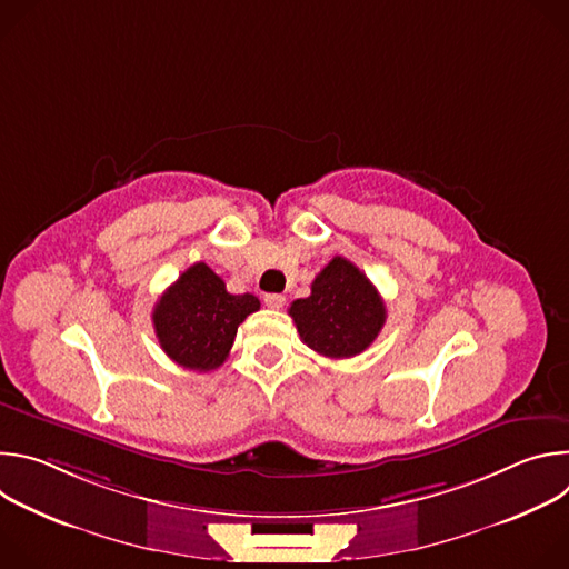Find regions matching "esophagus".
<instances>
[{
  "instance_id": "1",
  "label": "esophagus",
  "mask_w": 569,
  "mask_h": 569,
  "mask_svg": "<svg viewBox=\"0 0 569 569\" xmlns=\"http://www.w3.org/2000/svg\"><path fill=\"white\" fill-rule=\"evenodd\" d=\"M266 303H268L270 308L279 310V308L286 303V297H283V295H279V292H272V295H266Z\"/></svg>"
}]
</instances>
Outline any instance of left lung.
<instances>
[{"instance_id": "8db88e82", "label": "left lung", "mask_w": 569, "mask_h": 569, "mask_svg": "<svg viewBox=\"0 0 569 569\" xmlns=\"http://www.w3.org/2000/svg\"><path fill=\"white\" fill-rule=\"evenodd\" d=\"M303 345L323 358L362 353L385 327V301L376 286L345 257L323 268L306 299L290 303Z\"/></svg>"}]
</instances>
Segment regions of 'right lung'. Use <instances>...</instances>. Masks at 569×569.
Returning <instances> with one entry per match:
<instances>
[{
    "mask_svg": "<svg viewBox=\"0 0 569 569\" xmlns=\"http://www.w3.org/2000/svg\"><path fill=\"white\" fill-rule=\"evenodd\" d=\"M259 308V297L227 292L207 263H196L154 303V336L176 365L211 371L227 360L238 327Z\"/></svg>",
    "mask_w": 569,
    "mask_h": 569,
    "instance_id": "right-lung-1",
    "label": "right lung"
}]
</instances>
